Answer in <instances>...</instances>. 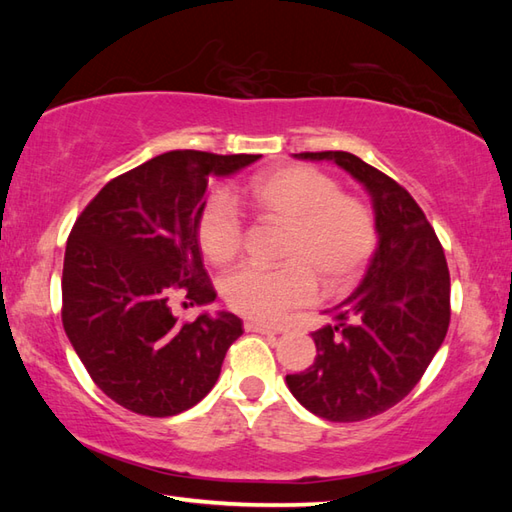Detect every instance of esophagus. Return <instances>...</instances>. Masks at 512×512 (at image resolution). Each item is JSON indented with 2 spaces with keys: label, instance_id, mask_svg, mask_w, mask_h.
<instances>
[{
  "label": "esophagus",
  "instance_id": "1",
  "mask_svg": "<svg viewBox=\"0 0 512 512\" xmlns=\"http://www.w3.org/2000/svg\"><path fill=\"white\" fill-rule=\"evenodd\" d=\"M244 330H246V332H255V334H275L273 330L266 328V325L253 323V321H246V323H244Z\"/></svg>",
  "mask_w": 512,
  "mask_h": 512
}]
</instances>
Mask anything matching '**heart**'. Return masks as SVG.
I'll return each instance as SVG.
<instances>
[{
  "instance_id": "b5f03b06",
  "label": "heart",
  "mask_w": 512,
  "mask_h": 512,
  "mask_svg": "<svg viewBox=\"0 0 512 512\" xmlns=\"http://www.w3.org/2000/svg\"><path fill=\"white\" fill-rule=\"evenodd\" d=\"M246 198L253 209L284 224L281 268L239 266L222 281L228 306L248 319L277 323L290 310L317 297V279L339 290L363 273L376 248V217L328 173L292 165L262 173L248 182ZM198 242L204 257L226 264L244 242V220L226 193H211L198 213Z\"/></svg>"
}]
</instances>
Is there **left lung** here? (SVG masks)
<instances>
[{
    "label": "left lung",
    "mask_w": 512,
    "mask_h": 512,
    "mask_svg": "<svg viewBox=\"0 0 512 512\" xmlns=\"http://www.w3.org/2000/svg\"><path fill=\"white\" fill-rule=\"evenodd\" d=\"M332 160L372 198L378 248L365 279L312 332L317 358L286 383L303 407L332 422H358L394 407L418 385L447 336L451 279L440 239L396 180L347 151H303Z\"/></svg>",
    "instance_id": "left-lung-1"
}]
</instances>
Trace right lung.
Here are the masks:
<instances>
[{"instance_id":"1","label":"right lung","mask_w":512,"mask_h":512,"mask_svg":"<svg viewBox=\"0 0 512 512\" xmlns=\"http://www.w3.org/2000/svg\"><path fill=\"white\" fill-rule=\"evenodd\" d=\"M259 158L167 151L107 182L76 217L63 257V328L121 407L167 418L213 389L242 319L202 312L178 323L169 301L178 292L191 306L215 301L195 228L200 206L209 178Z\"/></svg>"}]
</instances>
